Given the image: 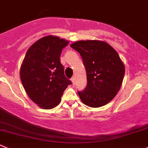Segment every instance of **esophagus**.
Instances as JSON below:
<instances>
[{
  "instance_id": "obj_1",
  "label": "esophagus",
  "mask_w": 148,
  "mask_h": 148,
  "mask_svg": "<svg viewBox=\"0 0 148 148\" xmlns=\"http://www.w3.org/2000/svg\"><path fill=\"white\" fill-rule=\"evenodd\" d=\"M71 82H72L73 85H74V84H75V79H74V77H73V78H71Z\"/></svg>"
}]
</instances>
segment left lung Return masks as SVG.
I'll return each instance as SVG.
<instances>
[{
  "instance_id": "1",
  "label": "left lung",
  "mask_w": 148,
  "mask_h": 148,
  "mask_svg": "<svg viewBox=\"0 0 148 148\" xmlns=\"http://www.w3.org/2000/svg\"><path fill=\"white\" fill-rule=\"evenodd\" d=\"M70 46L80 53L87 73V87L78 92L82 102L92 108L108 103L119 91L125 73L118 53L100 40H80Z\"/></svg>"
}]
</instances>
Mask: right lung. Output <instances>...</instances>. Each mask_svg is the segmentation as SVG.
Returning a JSON list of instances; mask_svg holds the SVG:
<instances>
[{
    "label": "right lung",
    "mask_w": 148,
    "mask_h": 148,
    "mask_svg": "<svg viewBox=\"0 0 148 148\" xmlns=\"http://www.w3.org/2000/svg\"><path fill=\"white\" fill-rule=\"evenodd\" d=\"M69 41L48 35L36 41L27 51L20 69V78L29 98L43 109L60 103L64 90L71 82L64 75L60 61Z\"/></svg>",
    "instance_id": "1"
}]
</instances>
